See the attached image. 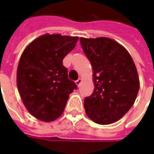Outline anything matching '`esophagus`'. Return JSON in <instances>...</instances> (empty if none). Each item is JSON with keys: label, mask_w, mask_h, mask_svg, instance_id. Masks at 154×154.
<instances>
[{"label": "esophagus", "mask_w": 154, "mask_h": 154, "mask_svg": "<svg viewBox=\"0 0 154 154\" xmlns=\"http://www.w3.org/2000/svg\"><path fill=\"white\" fill-rule=\"evenodd\" d=\"M82 78H79V79H77V80L76 81V84L77 85V87L80 86L81 83H82Z\"/></svg>", "instance_id": "obj_1"}]
</instances>
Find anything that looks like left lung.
Here are the masks:
<instances>
[{
    "label": "left lung",
    "instance_id": "1",
    "mask_svg": "<svg viewBox=\"0 0 154 154\" xmlns=\"http://www.w3.org/2000/svg\"><path fill=\"white\" fill-rule=\"evenodd\" d=\"M93 70V93L84 100L87 116L99 125H110L133 106L139 90L135 64L122 45L111 38H80Z\"/></svg>",
    "mask_w": 154,
    "mask_h": 154
}]
</instances>
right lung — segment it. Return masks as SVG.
Returning a JSON list of instances; mask_svg holds the SVG:
<instances>
[{"mask_svg":"<svg viewBox=\"0 0 154 154\" xmlns=\"http://www.w3.org/2000/svg\"><path fill=\"white\" fill-rule=\"evenodd\" d=\"M78 37L44 35L26 47L17 68V87L32 116L44 122L63 114L69 94L77 89L68 79L63 60L73 49Z\"/></svg>","mask_w":154,"mask_h":154,"instance_id":"1","label":"right lung"}]
</instances>
